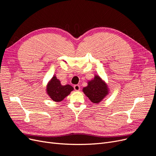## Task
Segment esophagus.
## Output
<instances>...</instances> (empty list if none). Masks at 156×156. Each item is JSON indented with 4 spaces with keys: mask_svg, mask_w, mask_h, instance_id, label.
Listing matches in <instances>:
<instances>
[{
    "mask_svg": "<svg viewBox=\"0 0 156 156\" xmlns=\"http://www.w3.org/2000/svg\"><path fill=\"white\" fill-rule=\"evenodd\" d=\"M73 88L75 89V90H76V91H79L80 90V86L79 85V84H75V85L73 86Z\"/></svg>",
    "mask_w": 156,
    "mask_h": 156,
    "instance_id": "34e87169",
    "label": "esophagus"
}]
</instances>
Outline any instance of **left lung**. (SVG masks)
Segmentation results:
<instances>
[{"instance_id":"left-lung-1","label":"left lung","mask_w":156,"mask_h":156,"mask_svg":"<svg viewBox=\"0 0 156 156\" xmlns=\"http://www.w3.org/2000/svg\"><path fill=\"white\" fill-rule=\"evenodd\" d=\"M84 94L92 103H98L108 94V87L105 83L98 75L88 83V86L83 89Z\"/></svg>"}]
</instances>
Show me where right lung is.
Masks as SVG:
<instances>
[{"instance_id":"1","label":"right lung","mask_w":156,"mask_h":156,"mask_svg":"<svg viewBox=\"0 0 156 156\" xmlns=\"http://www.w3.org/2000/svg\"><path fill=\"white\" fill-rule=\"evenodd\" d=\"M73 90V87L69 84L61 85L60 81L56 79V76L53 77L47 87L48 94L52 100L56 102L62 101Z\"/></svg>"}]
</instances>
